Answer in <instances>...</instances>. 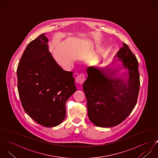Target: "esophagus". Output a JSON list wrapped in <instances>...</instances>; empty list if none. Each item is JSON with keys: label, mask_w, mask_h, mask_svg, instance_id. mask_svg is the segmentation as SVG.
<instances>
[{"label": "esophagus", "mask_w": 158, "mask_h": 158, "mask_svg": "<svg viewBox=\"0 0 158 158\" xmlns=\"http://www.w3.org/2000/svg\"><path fill=\"white\" fill-rule=\"evenodd\" d=\"M85 81V74L84 73H81L79 74L76 78V82L79 84H82Z\"/></svg>", "instance_id": "obj_1"}]
</instances>
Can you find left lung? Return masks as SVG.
<instances>
[{"label":"left lung","mask_w":158,"mask_h":158,"mask_svg":"<svg viewBox=\"0 0 158 158\" xmlns=\"http://www.w3.org/2000/svg\"><path fill=\"white\" fill-rule=\"evenodd\" d=\"M115 57L121 62L120 69L127 71L125 76L123 74L119 78L114 77V71L108 72L94 66L87 68L88 77L83 90L87 101L88 117L96 126L119 125L137 103L140 88L138 61L125 43Z\"/></svg>","instance_id":"obj_1"}]
</instances>
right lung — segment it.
Wrapping results in <instances>:
<instances>
[{
	"label": "right lung",
	"mask_w": 158,
	"mask_h": 158,
	"mask_svg": "<svg viewBox=\"0 0 158 158\" xmlns=\"http://www.w3.org/2000/svg\"><path fill=\"white\" fill-rule=\"evenodd\" d=\"M46 33L29 43L17 69L18 90L25 112L45 127L59 125L65 103L76 91L72 71H64L49 51Z\"/></svg>",
	"instance_id": "obj_1"
}]
</instances>
